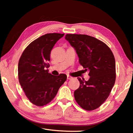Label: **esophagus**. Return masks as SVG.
<instances>
[{"label": "esophagus", "instance_id": "1", "mask_svg": "<svg viewBox=\"0 0 133 133\" xmlns=\"http://www.w3.org/2000/svg\"><path fill=\"white\" fill-rule=\"evenodd\" d=\"M72 78H73V77H71V76H69V75L67 76V79L68 80H71V79H72Z\"/></svg>", "mask_w": 133, "mask_h": 133}]
</instances>
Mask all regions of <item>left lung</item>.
Returning <instances> with one entry per match:
<instances>
[{
  "instance_id": "left-lung-1",
  "label": "left lung",
  "mask_w": 133,
  "mask_h": 133,
  "mask_svg": "<svg viewBox=\"0 0 133 133\" xmlns=\"http://www.w3.org/2000/svg\"><path fill=\"white\" fill-rule=\"evenodd\" d=\"M65 38L75 48L80 64L90 77L88 81L77 78L80 84L74 93L75 100L83 109L95 110L106 100L115 83L113 53L104 42L90 36L67 34Z\"/></svg>"
}]
</instances>
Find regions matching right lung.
Here are the masks:
<instances>
[{
    "instance_id": "1",
    "label": "right lung",
    "mask_w": 133,
    "mask_h": 133,
    "mask_svg": "<svg viewBox=\"0 0 133 133\" xmlns=\"http://www.w3.org/2000/svg\"><path fill=\"white\" fill-rule=\"evenodd\" d=\"M64 35L53 33L42 36L30 43L20 57L19 83L29 101L37 106L49 104L67 79L64 74L53 76L46 69L50 67L51 50Z\"/></svg>"
}]
</instances>
